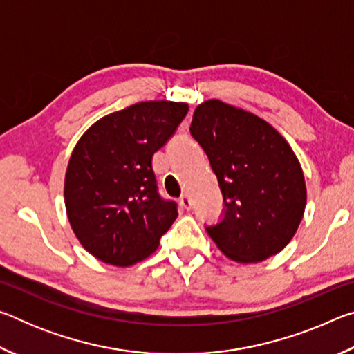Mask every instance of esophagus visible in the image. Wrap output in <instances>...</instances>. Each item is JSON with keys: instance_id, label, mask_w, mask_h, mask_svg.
<instances>
[{"instance_id": "34e87169", "label": "esophagus", "mask_w": 354, "mask_h": 354, "mask_svg": "<svg viewBox=\"0 0 354 354\" xmlns=\"http://www.w3.org/2000/svg\"><path fill=\"white\" fill-rule=\"evenodd\" d=\"M179 205H181L184 209H192V200H190V196L189 195H183L181 198H179Z\"/></svg>"}]
</instances>
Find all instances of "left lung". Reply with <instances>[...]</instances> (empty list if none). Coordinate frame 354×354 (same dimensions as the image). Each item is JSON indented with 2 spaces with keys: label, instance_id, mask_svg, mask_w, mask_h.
I'll use <instances>...</instances> for the list:
<instances>
[{
  "label": "left lung",
  "instance_id": "obj_1",
  "mask_svg": "<svg viewBox=\"0 0 354 354\" xmlns=\"http://www.w3.org/2000/svg\"><path fill=\"white\" fill-rule=\"evenodd\" d=\"M190 134L223 195V218L206 226L215 245L241 263L279 253L306 207V183L289 143L266 120L220 100L196 107Z\"/></svg>",
  "mask_w": 354,
  "mask_h": 354
}]
</instances>
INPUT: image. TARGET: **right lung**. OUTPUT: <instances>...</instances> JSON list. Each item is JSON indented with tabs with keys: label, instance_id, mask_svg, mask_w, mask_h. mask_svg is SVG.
<instances>
[{
	"label": "right lung",
	"instance_id": "right-lung-1",
	"mask_svg": "<svg viewBox=\"0 0 354 354\" xmlns=\"http://www.w3.org/2000/svg\"><path fill=\"white\" fill-rule=\"evenodd\" d=\"M189 106L143 101L109 113L77 140L65 173V209L75 236L97 259L128 267L158 248L178 217L160 198L153 154L175 134Z\"/></svg>",
	"mask_w": 354,
	"mask_h": 354
}]
</instances>
